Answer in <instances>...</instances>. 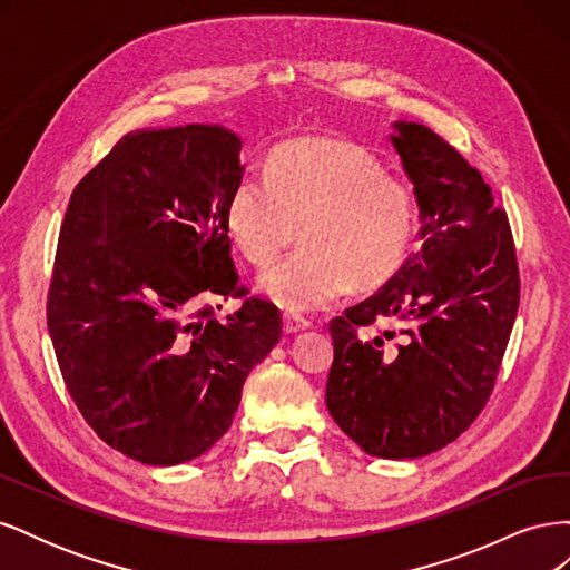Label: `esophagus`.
Listing matches in <instances>:
<instances>
[{
  "instance_id": "esophagus-1",
  "label": "esophagus",
  "mask_w": 570,
  "mask_h": 570,
  "mask_svg": "<svg viewBox=\"0 0 570 570\" xmlns=\"http://www.w3.org/2000/svg\"><path fill=\"white\" fill-rule=\"evenodd\" d=\"M306 327H312V321L299 316V314H285L283 316V331L289 333V335L292 333H302V331H306Z\"/></svg>"
}]
</instances>
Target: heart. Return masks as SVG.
Instances as JSON below:
<instances>
[{"mask_svg": "<svg viewBox=\"0 0 570 570\" xmlns=\"http://www.w3.org/2000/svg\"><path fill=\"white\" fill-rule=\"evenodd\" d=\"M299 226L304 245L262 273L258 292L285 312H316L354 283L392 278L416 230V202L364 147L295 140L271 154L266 176L237 180L226 228L249 264L268 266Z\"/></svg>", "mask_w": 570, "mask_h": 570, "instance_id": "1", "label": "heart"}]
</instances>
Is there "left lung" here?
Returning a JSON list of instances; mask_svg holds the SVG:
<instances>
[{
  "mask_svg": "<svg viewBox=\"0 0 570 570\" xmlns=\"http://www.w3.org/2000/svg\"><path fill=\"white\" fill-rule=\"evenodd\" d=\"M392 126L419 204L421 249L381 292L333 318L325 406L366 454L419 459L456 440L488 404L521 281L490 185L430 128ZM375 320L401 331L368 338Z\"/></svg>",
  "mask_w": 570,
  "mask_h": 570,
  "instance_id": "1",
  "label": "left lung"
}]
</instances>
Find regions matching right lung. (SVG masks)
<instances>
[{
  "instance_id": "right-lung-1",
  "label": "right lung",
  "mask_w": 570,
  "mask_h": 570,
  "mask_svg": "<svg viewBox=\"0 0 570 570\" xmlns=\"http://www.w3.org/2000/svg\"><path fill=\"white\" fill-rule=\"evenodd\" d=\"M239 149L212 124L128 132L63 216L47 297L63 383L101 440L147 465L212 450L283 333L278 308L239 287L230 256ZM212 294L246 302L220 324L198 306Z\"/></svg>"
}]
</instances>
